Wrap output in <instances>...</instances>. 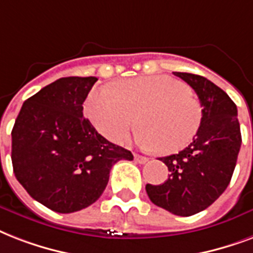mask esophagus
<instances>
[{"label":"esophagus","instance_id":"1","mask_svg":"<svg viewBox=\"0 0 253 253\" xmlns=\"http://www.w3.org/2000/svg\"><path fill=\"white\" fill-rule=\"evenodd\" d=\"M134 160H136L138 164H145V162H148V158L144 157V156H140V154H134Z\"/></svg>","mask_w":253,"mask_h":253}]
</instances>
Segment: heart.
<instances>
[{
	"label": "heart",
	"mask_w": 253,
	"mask_h": 253,
	"mask_svg": "<svg viewBox=\"0 0 253 253\" xmlns=\"http://www.w3.org/2000/svg\"><path fill=\"white\" fill-rule=\"evenodd\" d=\"M89 120L113 142L124 141L138 124L137 142L161 154L177 153L193 141L202 124L201 103L183 82L165 75L129 79L95 88L85 103Z\"/></svg>",
	"instance_id": "obj_1"
}]
</instances>
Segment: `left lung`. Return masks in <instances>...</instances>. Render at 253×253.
<instances>
[{
  "instance_id": "obj_1",
  "label": "left lung",
  "mask_w": 253,
  "mask_h": 253,
  "mask_svg": "<svg viewBox=\"0 0 253 253\" xmlns=\"http://www.w3.org/2000/svg\"><path fill=\"white\" fill-rule=\"evenodd\" d=\"M201 101V128L179 153L160 158L170 174L162 185H146L150 201L179 216L201 212L223 194L234 173L242 145L238 109L222 88L206 78L174 72Z\"/></svg>"
}]
</instances>
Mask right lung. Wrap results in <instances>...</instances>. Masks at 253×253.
Segmentation results:
<instances>
[{
    "mask_svg": "<svg viewBox=\"0 0 253 253\" xmlns=\"http://www.w3.org/2000/svg\"><path fill=\"white\" fill-rule=\"evenodd\" d=\"M95 76L60 78L23 103L11 130L15 178L33 199L70 214L95 203L109 171L133 154L109 142L83 117Z\"/></svg>",
    "mask_w": 253,
    "mask_h": 253,
    "instance_id": "add662e5",
    "label": "right lung"
}]
</instances>
